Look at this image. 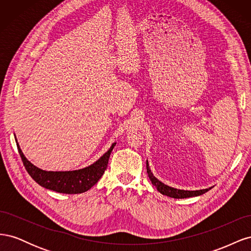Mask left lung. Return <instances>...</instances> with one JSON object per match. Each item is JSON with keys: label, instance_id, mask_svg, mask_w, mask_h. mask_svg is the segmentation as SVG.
I'll use <instances>...</instances> for the list:
<instances>
[{"label": "left lung", "instance_id": "1", "mask_svg": "<svg viewBox=\"0 0 251 251\" xmlns=\"http://www.w3.org/2000/svg\"><path fill=\"white\" fill-rule=\"evenodd\" d=\"M147 172H148L149 178L151 182V184H153L157 188V191L162 195L171 197V198H175V199L191 198V197H197V196L203 195L206 192H208L209 189L211 188V187H209V188H205V189H199V191H184V189H178V188H174L172 186L166 185V184L162 183L160 180H158L154 176L153 173H151V171L150 169L148 160H147Z\"/></svg>", "mask_w": 251, "mask_h": 251}]
</instances>
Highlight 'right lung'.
<instances>
[{
	"label": "right lung",
	"mask_w": 251,
	"mask_h": 251,
	"mask_svg": "<svg viewBox=\"0 0 251 251\" xmlns=\"http://www.w3.org/2000/svg\"><path fill=\"white\" fill-rule=\"evenodd\" d=\"M115 144L116 142L112 143L110 149L97 161L87 168L67 172H52L43 171L30 162L23 154L17 141L23 164L31 178L41 186L60 194H81L95 185L107 169L110 155Z\"/></svg>",
	"instance_id": "obj_1"
}]
</instances>
